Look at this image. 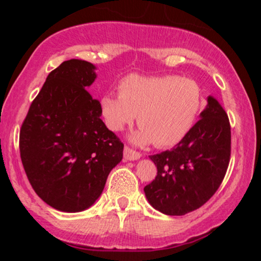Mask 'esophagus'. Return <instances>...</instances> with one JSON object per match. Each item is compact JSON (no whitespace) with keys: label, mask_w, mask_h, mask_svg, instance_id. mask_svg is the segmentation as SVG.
I'll return each instance as SVG.
<instances>
[{"label":"esophagus","mask_w":261,"mask_h":261,"mask_svg":"<svg viewBox=\"0 0 261 261\" xmlns=\"http://www.w3.org/2000/svg\"><path fill=\"white\" fill-rule=\"evenodd\" d=\"M123 156H124V159H126V160H138L141 156V154L139 152L134 151V149L129 148L128 146H124Z\"/></svg>","instance_id":"1"}]
</instances>
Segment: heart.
<instances>
[{"instance_id": "obj_1", "label": "heart", "mask_w": 261, "mask_h": 261, "mask_svg": "<svg viewBox=\"0 0 261 261\" xmlns=\"http://www.w3.org/2000/svg\"><path fill=\"white\" fill-rule=\"evenodd\" d=\"M202 107V91L190 78L129 74L119 84V96L106 94L101 113L110 130L120 132L138 115L140 128L132 134L135 145H177L191 129Z\"/></svg>"}]
</instances>
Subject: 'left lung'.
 <instances>
[{"instance_id":"obj_1","label":"left lung","mask_w":261,"mask_h":261,"mask_svg":"<svg viewBox=\"0 0 261 261\" xmlns=\"http://www.w3.org/2000/svg\"><path fill=\"white\" fill-rule=\"evenodd\" d=\"M195 126L171 151L149 155L155 179L144 188L153 208L171 216L194 212L222 183L230 159V124L213 96Z\"/></svg>"}]
</instances>
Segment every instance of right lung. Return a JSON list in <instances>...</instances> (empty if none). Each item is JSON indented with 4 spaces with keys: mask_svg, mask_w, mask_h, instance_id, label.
<instances>
[{
    "mask_svg": "<svg viewBox=\"0 0 261 261\" xmlns=\"http://www.w3.org/2000/svg\"><path fill=\"white\" fill-rule=\"evenodd\" d=\"M96 66L70 59L49 72L20 129V155L37 195L65 213L88 209L122 160L123 144L87 89Z\"/></svg>",
    "mask_w": 261,
    "mask_h": 261,
    "instance_id": "add662e5",
    "label": "right lung"
}]
</instances>
